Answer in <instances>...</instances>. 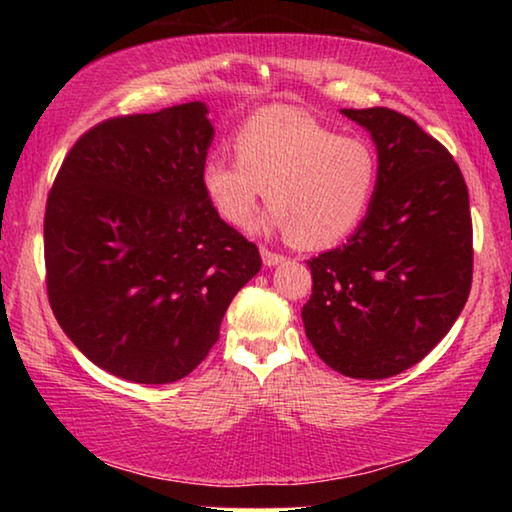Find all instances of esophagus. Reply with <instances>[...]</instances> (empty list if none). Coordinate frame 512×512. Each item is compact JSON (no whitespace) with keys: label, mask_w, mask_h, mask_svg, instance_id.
<instances>
[{"label":"esophagus","mask_w":512,"mask_h":512,"mask_svg":"<svg viewBox=\"0 0 512 512\" xmlns=\"http://www.w3.org/2000/svg\"><path fill=\"white\" fill-rule=\"evenodd\" d=\"M262 259H264L266 266H277V264H282L287 257L280 255V253H273V250H268L266 246H262Z\"/></svg>","instance_id":"esophagus-1"}]
</instances>
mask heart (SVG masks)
I'll return each instance as SVG.
<instances>
[{
    "label": "heart",
    "mask_w": 512,
    "mask_h": 512,
    "mask_svg": "<svg viewBox=\"0 0 512 512\" xmlns=\"http://www.w3.org/2000/svg\"><path fill=\"white\" fill-rule=\"evenodd\" d=\"M235 153H214L203 164L214 210L235 228H250L266 194L268 223L302 248H327L352 235L377 192L375 144L293 106L250 115L235 133Z\"/></svg>",
    "instance_id": "heart-1"
}]
</instances>
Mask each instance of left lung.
I'll return each mask as SVG.
<instances>
[{"mask_svg":"<svg viewBox=\"0 0 512 512\" xmlns=\"http://www.w3.org/2000/svg\"><path fill=\"white\" fill-rule=\"evenodd\" d=\"M372 135L375 198L359 230L309 259V343L352 379L415 366L452 329L472 289V216L463 173L443 144L391 108L341 110Z\"/></svg>","mask_w":512,"mask_h":512,"instance_id":"8db88e82","label":"left lung"}]
</instances>
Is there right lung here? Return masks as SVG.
Listing matches in <instances>:
<instances>
[{
  "mask_svg": "<svg viewBox=\"0 0 512 512\" xmlns=\"http://www.w3.org/2000/svg\"><path fill=\"white\" fill-rule=\"evenodd\" d=\"M214 137L201 101L124 115L65 155L45 210L47 296L92 363L135 384L187 377L262 268L203 189Z\"/></svg>",
  "mask_w": 512,
  "mask_h": 512,
  "instance_id": "1",
  "label": "right lung"
}]
</instances>
